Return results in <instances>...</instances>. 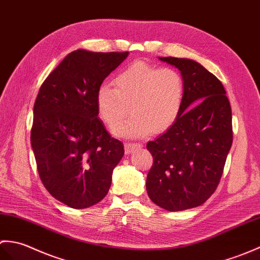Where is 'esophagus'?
Here are the masks:
<instances>
[{"instance_id": "esophagus-1", "label": "esophagus", "mask_w": 260, "mask_h": 260, "mask_svg": "<svg viewBox=\"0 0 260 260\" xmlns=\"http://www.w3.org/2000/svg\"><path fill=\"white\" fill-rule=\"evenodd\" d=\"M141 148H142L141 143H125L124 151H125V154H130L134 151H136V150L141 149Z\"/></svg>"}]
</instances>
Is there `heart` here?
<instances>
[{
    "label": "heart",
    "instance_id": "obj_1",
    "mask_svg": "<svg viewBox=\"0 0 260 260\" xmlns=\"http://www.w3.org/2000/svg\"><path fill=\"white\" fill-rule=\"evenodd\" d=\"M114 88L102 84L96 91L100 119L113 128L128 112L132 117L113 132L122 138H145L171 128L180 114L183 81L174 69L158 68L143 61L131 63L120 71Z\"/></svg>",
    "mask_w": 260,
    "mask_h": 260
}]
</instances>
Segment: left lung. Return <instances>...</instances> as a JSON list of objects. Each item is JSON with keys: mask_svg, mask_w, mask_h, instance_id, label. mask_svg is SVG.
I'll return each instance as SVG.
<instances>
[{"mask_svg": "<svg viewBox=\"0 0 260 260\" xmlns=\"http://www.w3.org/2000/svg\"><path fill=\"white\" fill-rule=\"evenodd\" d=\"M158 59L180 71L183 102L174 125L148 142L153 165L146 187L160 208L181 211L203 205L217 189L233 143L232 108L222 83L200 63Z\"/></svg>", "mask_w": 260, "mask_h": 260, "instance_id": "1", "label": "left lung"}]
</instances>
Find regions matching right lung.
Masks as SVG:
<instances>
[{
  "label": "right lung",
  "instance_id": "right-lung-1",
  "mask_svg": "<svg viewBox=\"0 0 260 260\" xmlns=\"http://www.w3.org/2000/svg\"><path fill=\"white\" fill-rule=\"evenodd\" d=\"M129 52L68 54L40 88L33 109L31 146L41 181L62 204L84 209L111 187L124 154L98 117L96 91Z\"/></svg>",
  "mask_w": 260,
  "mask_h": 260
}]
</instances>
